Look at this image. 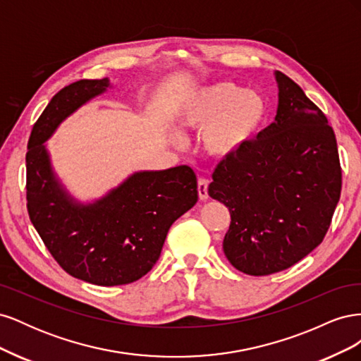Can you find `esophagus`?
<instances>
[{
    "mask_svg": "<svg viewBox=\"0 0 361 361\" xmlns=\"http://www.w3.org/2000/svg\"><path fill=\"white\" fill-rule=\"evenodd\" d=\"M197 191H199V199L200 200H207V197H209V195H207V180L206 179H203V178L199 179V182H197Z\"/></svg>",
    "mask_w": 361,
    "mask_h": 361,
    "instance_id": "1",
    "label": "esophagus"
}]
</instances>
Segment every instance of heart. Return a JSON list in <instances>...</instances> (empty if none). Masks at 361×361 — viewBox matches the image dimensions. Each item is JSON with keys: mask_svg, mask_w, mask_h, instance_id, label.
<instances>
[{"mask_svg": "<svg viewBox=\"0 0 361 361\" xmlns=\"http://www.w3.org/2000/svg\"><path fill=\"white\" fill-rule=\"evenodd\" d=\"M267 102L233 82H215L191 92L179 108V125L203 130L202 149L215 159L239 154L264 123Z\"/></svg>", "mask_w": 361, "mask_h": 361, "instance_id": "b5f03b06", "label": "heart"}]
</instances>
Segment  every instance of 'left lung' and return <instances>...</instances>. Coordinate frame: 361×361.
<instances>
[{"label": "left lung", "instance_id": "left-lung-1", "mask_svg": "<svg viewBox=\"0 0 361 361\" xmlns=\"http://www.w3.org/2000/svg\"><path fill=\"white\" fill-rule=\"evenodd\" d=\"M274 122L218 164L207 194L231 211L223 250L248 276L288 269L318 247L342 190L336 135L289 76L274 72Z\"/></svg>", "mask_w": 361, "mask_h": 361}]
</instances>
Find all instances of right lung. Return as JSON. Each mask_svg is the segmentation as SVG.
Returning a JSON list of instances; mask_svg holds the SVG:
<instances>
[{
	"label": "right lung",
	"mask_w": 361,
	"mask_h": 361,
	"mask_svg": "<svg viewBox=\"0 0 361 361\" xmlns=\"http://www.w3.org/2000/svg\"><path fill=\"white\" fill-rule=\"evenodd\" d=\"M113 89L81 80L52 97L32 126L27 152L30 220L60 267L97 286L128 285L154 268L170 226L197 203L188 166L135 171L99 199L81 202L52 167L47 141L75 111Z\"/></svg>",
	"instance_id": "obj_1"
}]
</instances>
